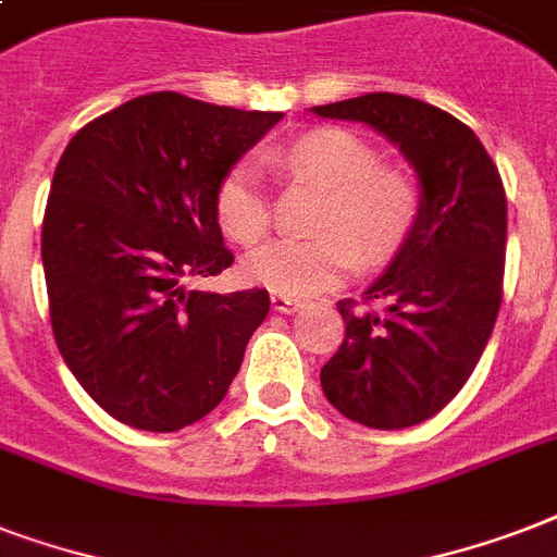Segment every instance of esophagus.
<instances>
[{
	"instance_id": "obj_1",
	"label": "esophagus",
	"mask_w": 557,
	"mask_h": 557,
	"mask_svg": "<svg viewBox=\"0 0 557 557\" xmlns=\"http://www.w3.org/2000/svg\"><path fill=\"white\" fill-rule=\"evenodd\" d=\"M271 309L280 314H292L300 309V300H295V297L288 295H271Z\"/></svg>"
}]
</instances>
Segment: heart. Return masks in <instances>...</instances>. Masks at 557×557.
Wrapping results in <instances>:
<instances>
[{"mask_svg":"<svg viewBox=\"0 0 557 557\" xmlns=\"http://www.w3.org/2000/svg\"><path fill=\"white\" fill-rule=\"evenodd\" d=\"M286 182L323 190L314 213V239L274 243L245 262L253 283L288 297H312L341 286L358 269L396 260L422 216V185L413 170L381 161V150L344 126H314L265 152ZM213 216L222 234L257 248L271 231V201L260 176L236 164L213 190Z\"/></svg>","mask_w":557,"mask_h":557,"instance_id":"1","label":"heart"}]
</instances>
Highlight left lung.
<instances>
[{
	"mask_svg": "<svg viewBox=\"0 0 557 557\" xmlns=\"http://www.w3.org/2000/svg\"><path fill=\"white\" fill-rule=\"evenodd\" d=\"M314 112L384 133L422 182L410 243L364 292L367 309L338 300L347 330L321 370L323 393L347 419L410 428L457 396L492 338L509 225L503 178L474 129L424 100L370 91Z\"/></svg>",
	"mask_w": 557,
	"mask_h": 557,
	"instance_id": "1",
	"label": "left lung"
}]
</instances>
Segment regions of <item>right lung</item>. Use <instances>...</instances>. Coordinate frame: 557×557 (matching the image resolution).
I'll use <instances>...</instances> for the list:
<instances>
[{
  "label": "right lung",
  "instance_id": "add662e5",
  "mask_svg": "<svg viewBox=\"0 0 557 557\" xmlns=\"http://www.w3.org/2000/svg\"><path fill=\"white\" fill-rule=\"evenodd\" d=\"M283 112L152 91L74 135L48 193L42 269L60 356L112 419L170 433L225 398L269 292H201L234 262L219 178Z\"/></svg>",
  "mask_w": 557,
  "mask_h": 557
}]
</instances>
